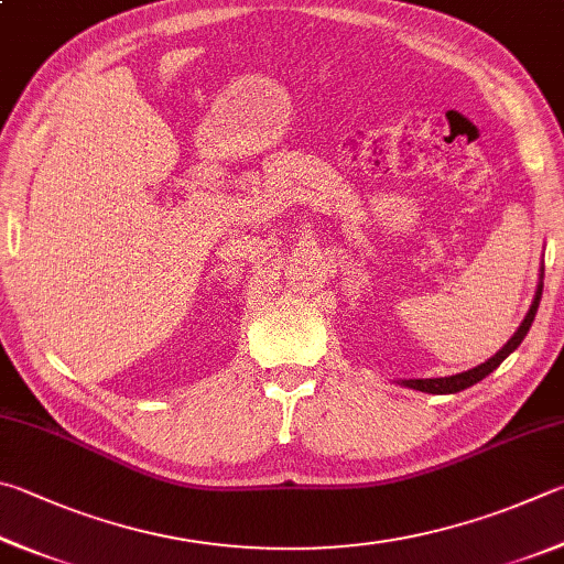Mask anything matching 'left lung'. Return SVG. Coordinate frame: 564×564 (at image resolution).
Wrapping results in <instances>:
<instances>
[{"label": "left lung", "mask_w": 564, "mask_h": 564, "mask_svg": "<svg viewBox=\"0 0 564 564\" xmlns=\"http://www.w3.org/2000/svg\"><path fill=\"white\" fill-rule=\"evenodd\" d=\"M540 297H542V274H540V284H538V292H535V300H532L530 304V312L525 314V319H522V324L518 327V332L512 334V337L508 339L506 347H502L496 357H490L488 361H482L480 367L476 369H468V371H460L456 373V377H441V379H409V381H401L403 387L409 389H416V391H426V393H458L463 389L473 387V383H478L488 377L490 371H496L502 361H506L512 351H516L522 339L528 337V332L532 327V319H535L538 314V307H540Z\"/></svg>", "instance_id": "obj_1"}]
</instances>
